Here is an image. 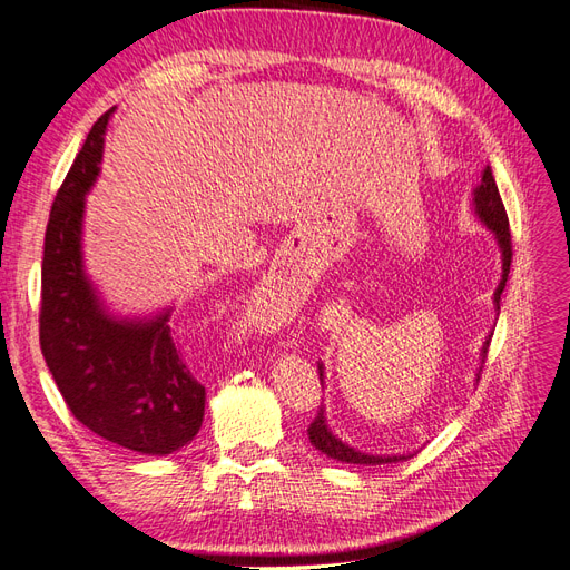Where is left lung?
<instances>
[{
	"instance_id": "left-lung-1",
	"label": "left lung",
	"mask_w": 570,
	"mask_h": 570,
	"mask_svg": "<svg viewBox=\"0 0 570 570\" xmlns=\"http://www.w3.org/2000/svg\"><path fill=\"white\" fill-rule=\"evenodd\" d=\"M473 202H475V214H478L480 220L485 223V226L497 235L499 249H502V262H504L502 281H499V287H497V292H494V302H497V306H499V297H502L507 278H509L513 249H511L509 216H507L502 197H499V189H497V183H494V176H492V168H490V166H488L485 170H482V183L473 189ZM488 347H490V340L485 342V347H482V356H488ZM318 371H321V366H318ZM321 375H323V371H321ZM306 433H308V440H312V444L316 446V450H321L323 454H327L331 459L344 461V463L381 465V463H394V461L406 459V456H373V454H364V452L352 450L350 444H344L342 440H337V438L331 433V430H327L323 411L316 413V419L312 421V425H308Z\"/></svg>"
}]
</instances>
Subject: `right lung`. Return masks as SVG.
<instances>
[{
    "label": "right lung",
    "instance_id": "right-lung-1",
    "mask_svg": "<svg viewBox=\"0 0 570 570\" xmlns=\"http://www.w3.org/2000/svg\"><path fill=\"white\" fill-rule=\"evenodd\" d=\"M111 109L97 118L51 204L45 256L40 347L73 416L126 450L164 456L197 435L206 390L189 373L168 312L151 321L105 314L85 278L80 230Z\"/></svg>",
    "mask_w": 570,
    "mask_h": 570
}]
</instances>
